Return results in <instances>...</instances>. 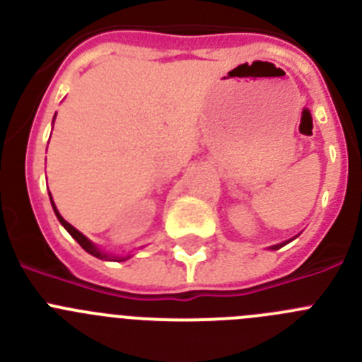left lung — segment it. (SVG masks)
<instances>
[{
    "label": "left lung",
    "instance_id": "8db88e82",
    "mask_svg": "<svg viewBox=\"0 0 362 362\" xmlns=\"http://www.w3.org/2000/svg\"><path fill=\"white\" fill-rule=\"evenodd\" d=\"M286 245V243H281V245H276V246H272V248H274V250H277V248H281V246H284Z\"/></svg>",
    "mask_w": 362,
    "mask_h": 362
}]
</instances>
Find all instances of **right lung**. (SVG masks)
Wrapping results in <instances>:
<instances>
[{"label":"right lung","mask_w":362,"mask_h":362,"mask_svg":"<svg viewBox=\"0 0 362 362\" xmlns=\"http://www.w3.org/2000/svg\"><path fill=\"white\" fill-rule=\"evenodd\" d=\"M50 203H52V209H54V212H56V217H57V219H59V223H62V225L65 226L66 232H69L70 235H72V238L76 239V241H78L79 245H81L83 250L88 252V254H90V255H94V257H98V259H108V261H124V259H129V257H130V255H124V257H119V255H108V254H105V252L99 250L98 246H95L94 243L90 241V239H86L85 235H83V233L79 232V230H76L72 225H70V223H66V221L63 219L62 214L57 212L56 204H54V201H52V196H50Z\"/></svg>","instance_id":"right-lung-1"}]
</instances>
